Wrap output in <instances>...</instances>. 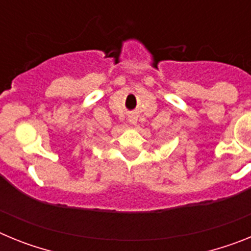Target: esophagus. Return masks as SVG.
<instances>
[{"label": "esophagus", "mask_w": 251, "mask_h": 251, "mask_svg": "<svg viewBox=\"0 0 251 251\" xmlns=\"http://www.w3.org/2000/svg\"><path fill=\"white\" fill-rule=\"evenodd\" d=\"M137 121H138V117H137L136 114H130L129 117H128V122H129L130 124H133V126H136Z\"/></svg>", "instance_id": "obj_1"}]
</instances>
